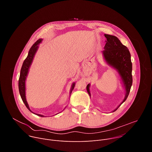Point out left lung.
<instances>
[{
    "mask_svg": "<svg viewBox=\"0 0 152 152\" xmlns=\"http://www.w3.org/2000/svg\"><path fill=\"white\" fill-rule=\"evenodd\" d=\"M104 37L106 38V43L104 50L102 51L103 58L108 66L117 72L125 90V97L117 107L113 111L114 112L125 102L131 90L132 85V64L129 49L122 44L117 37L108 34H104ZM90 87V84L88 83L86 86V90L91 97Z\"/></svg>",
    "mask_w": 152,
    "mask_h": 152,
    "instance_id": "left-lung-1",
    "label": "left lung"
}]
</instances>
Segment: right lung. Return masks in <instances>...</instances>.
I'll return each instance as SVG.
<instances>
[{"instance_id": "obj_1", "label": "right lung", "mask_w": 152, "mask_h": 152, "mask_svg": "<svg viewBox=\"0 0 152 152\" xmlns=\"http://www.w3.org/2000/svg\"><path fill=\"white\" fill-rule=\"evenodd\" d=\"M42 39L40 38L38 40H37L32 45V46L31 47V48L30 49V50L29 51L28 56L26 57V58L25 59V60L24 61V62L23 63L22 67H21V69L20 70V77H19V80H18V90H19V93H20L21 99H22L23 103H25L26 107L29 110V111H31V113H32L33 114H34L38 116L43 117H45L44 115L34 113L31 110V109L29 108V104L26 101V77L28 76V75L29 73V68L32 63L35 55L38 49V45H39V43H41L42 42ZM75 85V82H73L71 86V89H70V94H71L73 90L74 89Z\"/></svg>"}]
</instances>
